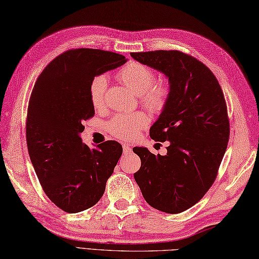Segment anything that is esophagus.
<instances>
[{
    "label": "esophagus",
    "instance_id": "34e87169",
    "mask_svg": "<svg viewBox=\"0 0 259 259\" xmlns=\"http://www.w3.org/2000/svg\"><path fill=\"white\" fill-rule=\"evenodd\" d=\"M122 148H123V153H129V152H131V147H130V145H126V144H123L122 145Z\"/></svg>",
    "mask_w": 259,
    "mask_h": 259
}]
</instances>
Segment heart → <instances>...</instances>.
<instances>
[{
    "instance_id": "obj_1",
    "label": "heart",
    "mask_w": 259,
    "mask_h": 259,
    "mask_svg": "<svg viewBox=\"0 0 259 259\" xmlns=\"http://www.w3.org/2000/svg\"><path fill=\"white\" fill-rule=\"evenodd\" d=\"M118 78L125 85L131 88L146 109L151 112H161L167 106L170 96V88L166 82H156V73L151 68L139 62H130L118 71ZM108 81L104 75H96L90 82L89 97L93 108L101 109L104 106ZM149 123V119L142 112L120 113L107 123L110 135L122 140L137 138L140 130Z\"/></svg>"
}]
</instances>
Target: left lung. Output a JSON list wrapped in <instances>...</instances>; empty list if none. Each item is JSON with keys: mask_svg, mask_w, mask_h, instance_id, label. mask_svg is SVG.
<instances>
[{"mask_svg": "<svg viewBox=\"0 0 259 259\" xmlns=\"http://www.w3.org/2000/svg\"><path fill=\"white\" fill-rule=\"evenodd\" d=\"M167 75L170 96L150 128L155 141H169L167 155L136 147L141 167L135 172L146 201L158 210L179 213L205 196L217 177L229 140L223 90L209 68L177 50L130 53Z\"/></svg>", "mask_w": 259, "mask_h": 259, "instance_id": "1", "label": "left lung"}]
</instances>
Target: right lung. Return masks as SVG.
I'll return each instance as SVG.
<instances>
[{
    "label": "right lung",
    "mask_w": 259,
    "mask_h": 259,
    "mask_svg": "<svg viewBox=\"0 0 259 259\" xmlns=\"http://www.w3.org/2000/svg\"><path fill=\"white\" fill-rule=\"evenodd\" d=\"M121 54L99 49H71L49 63L35 81L26 117V145L46 195L63 211L95 206L122 155L108 140L91 149L82 144L83 122L95 115L89 85L125 63Z\"/></svg>",
    "instance_id": "add662e5"
}]
</instances>
